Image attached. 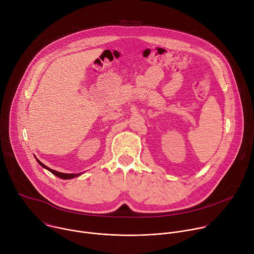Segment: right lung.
I'll return each mask as SVG.
<instances>
[{
  "mask_svg": "<svg viewBox=\"0 0 254 254\" xmlns=\"http://www.w3.org/2000/svg\"><path fill=\"white\" fill-rule=\"evenodd\" d=\"M36 158V157H35ZM37 160V162L39 163V165L41 166V167H43L44 169H46V170H48L49 172H51L53 175H55V176H57L58 178H60V179H63V180H68V179H72V178H76V177H79L82 173H77V174H66V173H61V172H57V171H54V170H52V169H50V168H48L47 166H45L44 164H42L38 159H36Z\"/></svg>",
  "mask_w": 254,
  "mask_h": 254,
  "instance_id": "1",
  "label": "right lung"
}]
</instances>
